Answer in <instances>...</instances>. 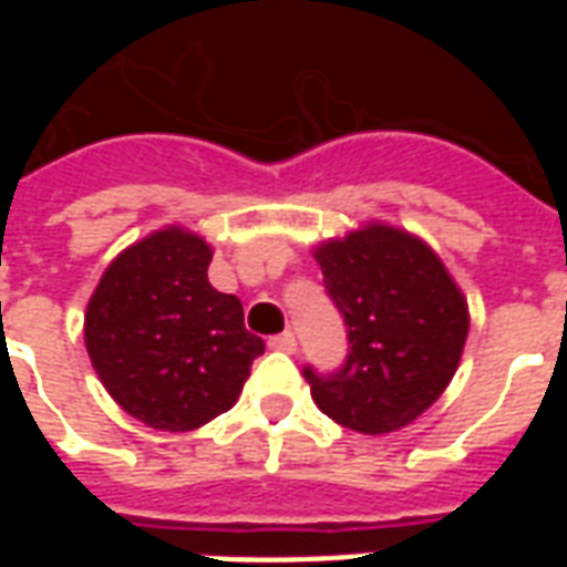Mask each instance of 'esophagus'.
<instances>
[{
	"mask_svg": "<svg viewBox=\"0 0 567 567\" xmlns=\"http://www.w3.org/2000/svg\"><path fill=\"white\" fill-rule=\"evenodd\" d=\"M272 349H279V352H288V355H295L297 352V337L291 331H282V333H276L270 340Z\"/></svg>",
	"mask_w": 567,
	"mask_h": 567,
	"instance_id": "obj_1",
	"label": "esophagus"
}]
</instances>
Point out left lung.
Returning a JSON list of instances; mask_svg holds the SVG:
<instances>
[{
    "instance_id": "8db88e82",
    "label": "left lung",
    "mask_w": 567,
    "mask_h": 567,
    "mask_svg": "<svg viewBox=\"0 0 567 567\" xmlns=\"http://www.w3.org/2000/svg\"><path fill=\"white\" fill-rule=\"evenodd\" d=\"M316 260L346 321L349 355L333 373L303 368L312 401L361 434L410 425L455 377L467 300L419 236L385 224L324 243Z\"/></svg>"
}]
</instances>
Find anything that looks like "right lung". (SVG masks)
I'll list each match as a JSON object with an SVG mask.
<instances>
[{
    "instance_id": "add662e5",
    "label": "right lung",
    "mask_w": 567,
    "mask_h": 567,
    "mask_svg": "<svg viewBox=\"0 0 567 567\" xmlns=\"http://www.w3.org/2000/svg\"><path fill=\"white\" fill-rule=\"evenodd\" d=\"M212 248L166 227L124 248L93 291L84 343L105 392L157 431H194L236 404L264 340L209 285Z\"/></svg>"
}]
</instances>
